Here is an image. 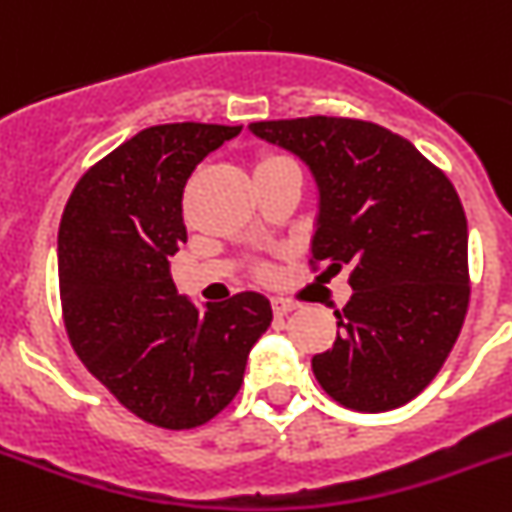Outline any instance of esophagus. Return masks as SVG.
Returning a JSON list of instances; mask_svg holds the SVG:
<instances>
[{
    "instance_id": "esophagus-1",
    "label": "esophagus",
    "mask_w": 512,
    "mask_h": 512,
    "mask_svg": "<svg viewBox=\"0 0 512 512\" xmlns=\"http://www.w3.org/2000/svg\"><path fill=\"white\" fill-rule=\"evenodd\" d=\"M295 308H300V303H295V300L272 298V310H275V315H288V313H293Z\"/></svg>"
}]
</instances>
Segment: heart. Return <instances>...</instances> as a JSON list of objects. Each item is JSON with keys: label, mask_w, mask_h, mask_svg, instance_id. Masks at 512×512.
<instances>
[{"label": "heart", "mask_w": 512, "mask_h": 512, "mask_svg": "<svg viewBox=\"0 0 512 512\" xmlns=\"http://www.w3.org/2000/svg\"><path fill=\"white\" fill-rule=\"evenodd\" d=\"M280 161H288V159H283V156H275V154H267V156H262V159H260V161H257V169H260V166L280 164Z\"/></svg>", "instance_id": "b5f03b06"}]
</instances>
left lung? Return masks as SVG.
<instances>
[{
  "instance_id": "left-lung-1",
  "label": "left lung",
  "mask_w": 512,
  "mask_h": 512,
  "mask_svg": "<svg viewBox=\"0 0 512 512\" xmlns=\"http://www.w3.org/2000/svg\"><path fill=\"white\" fill-rule=\"evenodd\" d=\"M318 186L313 262L351 267L333 348L313 356L328 396L356 412L412 401L450 356L470 303L467 219L455 186L414 143L353 118L250 123Z\"/></svg>"
}]
</instances>
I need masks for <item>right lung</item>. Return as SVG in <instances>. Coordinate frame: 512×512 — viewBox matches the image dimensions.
I'll list each match as a JSON object with an SVG mask.
<instances>
[{
  "label": "right lung",
  "mask_w": 512,
  "mask_h": 512,
  "mask_svg": "<svg viewBox=\"0 0 512 512\" xmlns=\"http://www.w3.org/2000/svg\"><path fill=\"white\" fill-rule=\"evenodd\" d=\"M242 126L138 131L83 174L57 232L65 328L78 358L128 412L164 429L217 417L240 391L270 300L237 293L204 310L176 293L181 194L199 161Z\"/></svg>",
  "instance_id": "right-lung-1"
}]
</instances>
